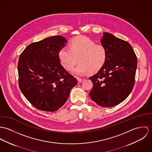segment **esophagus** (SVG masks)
Returning a JSON list of instances; mask_svg holds the SVG:
<instances>
[{
	"mask_svg": "<svg viewBox=\"0 0 152 152\" xmlns=\"http://www.w3.org/2000/svg\"><path fill=\"white\" fill-rule=\"evenodd\" d=\"M83 79H82V78H77V80H78V82L79 83H81L82 81H83Z\"/></svg>",
	"mask_w": 152,
	"mask_h": 152,
	"instance_id": "1",
	"label": "esophagus"
}]
</instances>
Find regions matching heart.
<instances>
[{
	"label": "heart",
	"mask_w": 152,
	"mask_h": 152,
	"mask_svg": "<svg viewBox=\"0 0 152 152\" xmlns=\"http://www.w3.org/2000/svg\"><path fill=\"white\" fill-rule=\"evenodd\" d=\"M59 58L61 65L68 71H72L79 61L74 73L82 76L88 72H97L106 62L107 51L102 45L96 44L88 37L80 35L71 40L70 48L61 49Z\"/></svg>",
	"instance_id": "b5f03b06"
}]
</instances>
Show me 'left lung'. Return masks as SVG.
Returning <instances> with one entry per match:
<instances>
[{
	"label": "left lung",
	"instance_id": "left-lung-1",
	"mask_svg": "<svg viewBox=\"0 0 152 152\" xmlns=\"http://www.w3.org/2000/svg\"><path fill=\"white\" fill-rule=\"evenodd\" d=\"M101 44L107 51L104 66L89 77L93 88L91 100L101 107H114L125 100L135 82L137 57L132 46L113 34L104 33Z\"/></svg>",
	"mask_w": 152,
	"mask_h": 152
}]
</instances>
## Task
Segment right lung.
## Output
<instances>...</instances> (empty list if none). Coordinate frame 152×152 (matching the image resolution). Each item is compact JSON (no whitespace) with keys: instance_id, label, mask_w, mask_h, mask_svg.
Listing matches in <instances>:
<instances>
[{"instance_id":"obj_1","label":"right lung","mask_w":152,"mask_h":152,"mask_svg":"<svg viewBox=\"0 0 152 152\" xmlns=\"http://www.w3.org/2000/svg\"><path fill=\"white\" fill-rule=\"evenodd\" d=\"M67 44L61 35L27 46L18 59L20 89L35 108L53 112L67 100L77 79L61 65L59 52Z\"/></svg>"}]
</instances>
